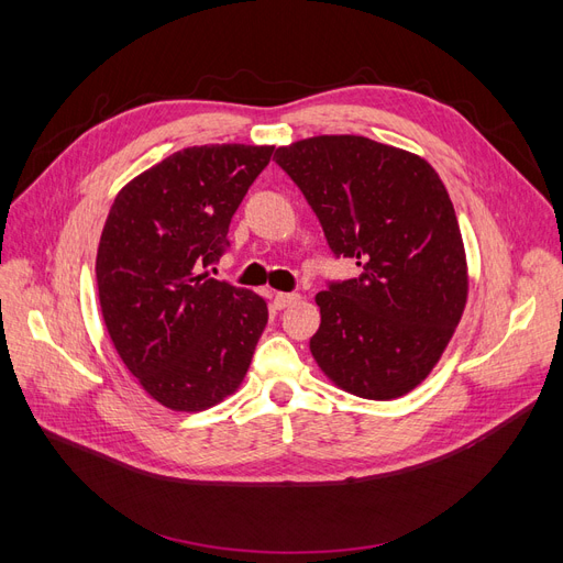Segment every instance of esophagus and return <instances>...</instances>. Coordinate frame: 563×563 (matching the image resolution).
I'll list each match as a JSON object with an SVG mask.
<instances>
[{"label": "esophagus", "mask_w": 563, "mask_h": 563, "mask_svg": "<svg viewBox=\"0 0 563 563\" xmlns=\"http://www.w3.org/2000/svg\"><path fill=\"white\" fill-rule=\"evenodd\" d=\"M298 300H300L298 294H277V296H275V308H277V310H286L288 305H294V302H298Z\"/></svg>", "instance_id": "1"}]
</instances>
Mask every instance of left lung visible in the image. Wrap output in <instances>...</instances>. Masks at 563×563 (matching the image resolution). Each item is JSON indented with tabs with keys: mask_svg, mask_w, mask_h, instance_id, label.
I'll list each match as a JSON object with an SVG mask.
<instances>
[{
	"mask_svg": "<svg viewBox=\"0 0 563 563\" xmlns=\"http://www.w3.org/2000/svg\"><path fill=\"white\" fill-rule=\"evenodd\" d=\"M319 218L335 258L360 277L317 294L310 350L364 399H395L428 378L467 300L463 236L434 168L364 135H317L275 152Z\"/></svg>",
	"mask_w": 563,
	"mask_h": 563,
	"instance_id": "1",
	"label": "left lung"
}]
</instances>
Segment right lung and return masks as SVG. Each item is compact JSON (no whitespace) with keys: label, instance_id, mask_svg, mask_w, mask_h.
<instances>
[{"label":"right lung","instance_id":"right-lung-1","mask_svg":"<svg viewBox=\"0 0 563 563\" xmlns=\"http://www.w3.org/2000/svg\"><path fill=\"white\" fill-rule=\"evenodd\" d=\"M275 147H185L117 195L96 279L112 343L147 395L203 411L240 387L267 323L249 288L209 277Z\"/></svg>","mask_w":563,"mask_h":563}]
</instances>
